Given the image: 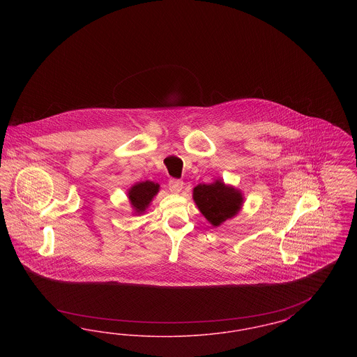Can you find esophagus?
<instances>
[{
    "instance_id": "esophagus-1",
    "label": "esophagus",
    "mask_w": 357,
    "mask_h": 357,
    "mask_svg": "<svg viewBox=\"0 0 357 357\" xmlns=\"http://www.w3.org/2000/svg\"><path fill=\"white\" fill-rule=\"evenodd\" d=\"M183 185H185V183H183L182 181H179V179H171L170 182H169V188H170L171 192L178 194V192L182 191Z\"/></svg>"
}]
</instances>
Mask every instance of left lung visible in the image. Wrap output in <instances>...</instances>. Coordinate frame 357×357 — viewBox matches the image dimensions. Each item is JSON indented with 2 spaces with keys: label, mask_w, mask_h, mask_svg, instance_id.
<instances>
[{
  "label": "left lung",
  "mask_w": 357,
  "mask_h": 357,
  "mask_svg": "<svg viewBox=\"0 0 357 357\" xmlns=\"http://www.w3.org/2000/svg\"><path fill=\"white\" fill-rule=\"evenodd\" d=\"M192 199L204 218L214 227L234 218L245 201L239 188L226 185L222 179H215L208 185L201 183L194 187Z\"/></svg>",
  "instance_id": "1"
}]
</instances>
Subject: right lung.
Wrapping results in <instances>:
<instances>
[{"label": "right lung", "instance_id": "add662e5", "mask_svg": "<svg viewBox=\"0 0 357 357\" xmlns=\"http://www.w3.org/2000/svg\"><path fill=\"white\" fill-rule=\"evenodd\" d=\"M158 192H159V185L151 181L137 182L134 186L130 187L127 190V197L132 207V214L134 215L144 214L150 204L153 202V197Z\"/></svg>", "mask_w": 357, "mask_h": 357}]
</instances>
